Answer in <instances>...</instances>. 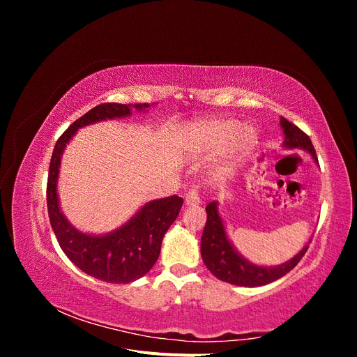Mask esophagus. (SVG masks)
I'll use <instances>...</instances> for the list:
<instances>
[{"mask_svg": "<svg viewBox=\"0 0 357 357\" xmlns=\"http://www.w3.org/2000/svg\"><path fill=\"white\" fill-rule=\"evenodd\" d=\"M186 205L188 207H197V205L201 204V199H199V195H198V190L193 188L190 189L188 193H186Z\"/></svg>", "mask_w": 357, "mask_h": 357, "instance_id": "34e87169", "label": "esophagus"}]
</instances>
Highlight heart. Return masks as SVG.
I'll return each mask as SVG.
<instances>
[{"label":"heart","mask_w":357,"mask_h":357,"mask_svg":"<svg viewBox=\"0 0 357 357\" xmlns=\"http://www.w3.org/2000/svg\"><path fill=\"white\" fill-rule=\"evenodd\" d=\"M190 147L198 153H218L226 147L225 158L215 168L214 177L225 180L238 168L252 152L256 131L250 125H241L235 119H201L188 126Z\"/></svg>","instance_id":"obj_1"}]
</instances>
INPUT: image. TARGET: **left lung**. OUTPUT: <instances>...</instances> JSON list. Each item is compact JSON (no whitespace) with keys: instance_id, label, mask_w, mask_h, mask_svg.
Returning <instances> with one entry per match:
<instances>
[{"instance_id":"obj_1","label":"left lung","mask_w":357,"mask_h":357,"mask_svg":"<svg viewBox=\"0 0 357 357\" xmlns=\"http://www.w3.org/2000/svg\"><path fill=\"white\" fill-rule=\"evenodd\" d=\"M280 126H282L284 134L283 149L305 150L314 159L316 164H319L316 150L312 147L311 139L305 132H302L296 125L290 123L284 117L280 119ZM205 211H207V223H205L201 236V256L205 266L210 269V273L214 277L222 280V282L244 287H257L273 283L275 280L286 275L289 271H291L308 250L307 244L290 261L282 265H256L245 259L231 243L225 229L223 219L219 214V204L215 201L210 202L205 207Z\"/></svg>"}]
</instances>
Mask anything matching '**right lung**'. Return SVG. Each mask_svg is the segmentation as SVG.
Listing matches in <instances>:
<instances>
[{
  "mask_svg": "<svg viewBox=\"0 0 357 357\" xmlns=\"http://www.w3.org/2000/svg\"><path fill=\"white\" fill-rule=\"evenodd\" d=\"M152 104L107 102L93 107L63 132L53 149L47 178V211L62 252L83 273L107 283H131L146 275L160 253L164 235L174 223L183 199L177 195L146 202L114 231L95 235L79 231L63 215L58 198L62 153L80 128L147 112Z\"/></svg>",
  "mask_w": 357,
  "mask_h": 357,
  "instance_id": "right-lung-1",
  "label": "right lung"
}]
</instances>
